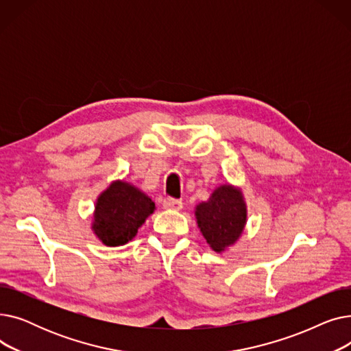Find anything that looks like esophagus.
I'll return each mask as SVG.
<instances>
[{
    "label": "esophagus",
    "mask_w": 351,
    "mask_h": 351,
    "mask_svg": "<svg viewBox=\"0 0 351 351\" xmlns=\"http://www.w3.org/2000/svg\"><path fill=\"white\" fill-rule=\"evenodd\" d=\"M183 206L182 200H178V199H173V197H166L163 200V208L168 209V210H180Z\"/></svg>",
    "instance_id": "obj_1"
}]
</instances>
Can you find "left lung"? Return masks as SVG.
I'll return each instance as SVG.
<instances>
[{"mask_svg": "<svg viewBox=\"0 0 351 351\" xmlns=\"http://www.w3.org/2000/svg\"><path fill=\"white\" fill-rule=\"evenodd\" d=\"M200 233L216 253H223L242 237L247 223V205L242 189L223 183L210 197L195 206Z\"/></svg>", "mask_w": 351, "mask_h": 351, "instance_id": "left-lung-1", "label": "left lung"}]
</instances>
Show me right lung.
Instances as JSON below:
<instances>
[{
  "label": "right lung",
  "instance_id": "obj_1",
  "mask_svg": "<svg viewBox=\"0 0 351 351\" xmlns=\"http://www.w3.org/2000/svg\"><path fill=\"white\" fill-rule=\"evenodd\" d=\"M155 209V202L143 191L117 179L98 195L90 229L105 246H123L136 236Z\"/></svg>",
  "mask_w": 351,
  "mask_h": 351
}]
</instances>
